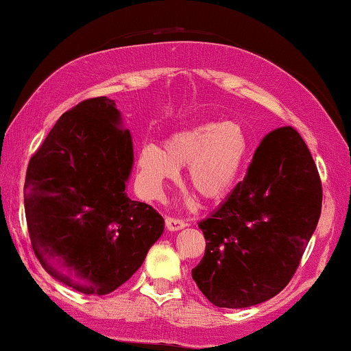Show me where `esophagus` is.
Wrapping results in <instances>:
<instances>
[{
  "label": "esophagus",
  "mask_w": 351,
  "mask_h": 351,
  "mask_svg": "<svg viewBox=\"0 0 351 351\" xmlns=\"http://www.w3.org/2000/svg\"><path fill=\"white\" fill-rule=\"evenodd\" d=\"M165 224H167L168 231H180V229L186 226V223H184L183 219H176V217H167V219H165Z\"/></svg>",
  "instance_id": "esophagus-1"
}]
</instances>
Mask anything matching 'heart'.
<instances>
[{"label": "heart", "mask_w": 351, "mask_h": 351, "mask_svg": "<svg viewBox=\"0 0 351 351\" xmlns=\"http://www.w3.org/2000/svg\"><path fill=\"white\" fill-rule=\"evenodd\" d=\"M249 142L236 122H204L171 135L163 145H143L138 152V181L158 195L188 167V183L196 196L221 201L234 189L247 158Z\"/></svg>", "instance_id": "heart-1"}]
</instances>
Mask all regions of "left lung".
<instances>
[{
	"mask_svg": "<svg viewBox=\"0 0 351 351\" xmlns=\"http://www.w3.org/2000/svg\"><path fill=\"white\" fill-rule=\"evenodd\" d=\"M322 211V183L299 132L263 138L244 180L199 229L206 239L193 280L216 307L244 308L277 295L299 267Z\"/></svg>",
	"mask_w": 351,
	"mask_h": 351,
	"instance_id": "left-lung-1",
	"label": "left lung"
}]
</instances>
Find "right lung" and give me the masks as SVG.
Listing matches in <instances>:
<instances>
[{
  "label": "right lung",
  "instance_id": "right-lung-1",
  "mask_svg": "<svg viewBox=\"0 0 351 351\" xmlns=\"http://www.w3.org/2000/svg\"><path fill=\"white\" fill-rule=\"evenodd\" d=\"M134 143L114 100L87 99L60 115L31 156L24 209L47 274L87 295H106L138 271L165 221L125 193Z\"/></svg>",
  "mask_w": 351,
  "mask_h": 351
}]
</instances>
